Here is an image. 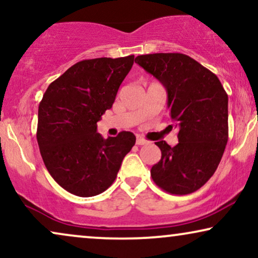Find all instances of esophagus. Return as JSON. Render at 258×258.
<instances>
[{
	"mask_svg": "<svg viewBox=\"0 0 258 258\" xmlns=\"http://www.w3.org/2000/svg\"><path fill=\"white\" fill-rule=\"evenodd\" d=\"M147 142L145 139H142V137H140V136H137L136 137V145H139V146H143V145H147Z\"/></svg>",
	"mask_w": 258,
	"mask_h": 258,
	"instance_id": "34e87169",
	"label": "esophagus"
}]
</instances>
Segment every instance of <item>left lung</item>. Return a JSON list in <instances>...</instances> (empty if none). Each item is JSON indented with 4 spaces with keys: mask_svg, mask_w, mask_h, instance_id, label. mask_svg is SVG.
I'll use <instances>...</instances> for the list:
<instances>
[{
    "mask_svg": "<svg viewBox=\"0 0 258 258\" xmlns=\"http://www.w3.org/2000/svg\"><path fill=\"white\" fill-rule=\"evenodd\" d=\"M135 62L165 86L170 118L179 130L176 146L156 142L161 160L152 167L150 175L170 195L196 192L215 174L225 150V90L215 73L181 53L139 55Z\"/></svg>",
    "mask_w": 258,
    "mask_h": 258,
    "instance_id": "obj_1",
    "label": "left lung"
}]
</instances>
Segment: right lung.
Instances as JSON below:
<instances>
[{"instance_id": "1", "label": "right lung", "mask_w": 258, "mask_h": 258, "mask_svg": "<svg viewBox=\"0 0 258 258\" xmlns=\"http://www.w3.org/2000/svg\"><path fill=\"white\" fill-rule=\"evenodd\" d=\"M134 55L83 60L51 83L39 104L36 139L43 163L68 192L93 197L115 181L136 137L104 139L97 122L115 102Z\"/></svg>"}]
</instances>
